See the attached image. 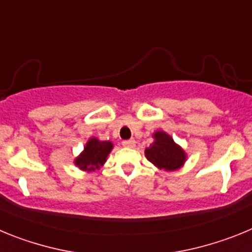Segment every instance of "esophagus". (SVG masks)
Listing matches in <instances>:
<instances>
[{
  "mask_svg": "<svg viewBox=\"0 0 252 252\" xmlns=\"http://www.w3.org/2000/svg\"><path fill=\"white\" fill-rule=\"evenodd\" d=\"M122 145L127 149H133L136 146V141H135V140H126V141L122 142Z\"/></svg>",
  "mask_w": 252,
  "mask_h": 252,
  "instance_id": "esophagus-1",
  "label": "esophagus"
}]
</instances>
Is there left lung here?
Listing matches in <instances>:
<instances>
[{
    "label": "left lung",
    "mask_w": 252,
    "mask_h": 252,
    "mask_svg": "<svg viewBox=\"0 0 252 252\" xmlns=\"http://www.w3.org/2000/svg\"><path fill=\"white\" fill-rule=\"evenodd\" d=\"M153 144L145 149V157L160 170L173 171L182 168L187 160V153L165 131L153 133Z\"/></svg>",
    "instance_id": "1"
}]
</instances>
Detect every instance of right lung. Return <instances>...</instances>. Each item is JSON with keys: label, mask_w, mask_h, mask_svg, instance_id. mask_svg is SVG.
<instances>
[{"label": "right lung", "mask_w": 252, "mask_h": 252, "mask_svg": "<svg viewBox=\"0 0 252 252\" xmlns=\"http://www.w3.org/2000/svg\"><path fill=\"white\" fill-rule=\"evenodd\" d=\"M112 149L113 144L111 141H101L98 137H91L86 142L83 151L74 159L75 166L88 173L98 170L104 165Z\"/></svg>", "instance_id": "obj_1"}]
</instances>
